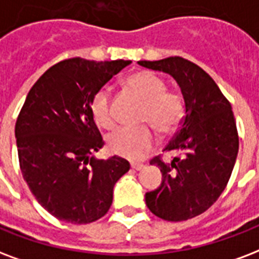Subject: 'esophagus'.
Wrapping results in <instances>:
<instances>
[{
	"mask_svg": "<svg viewBox=\"0 0 259 259\" xmlns=\"http://www.w3.org/2000/svg\"><path fill=\"white\" fill-rule=\"evenodd\" d=\"M132 169H136V171H141L143 168H145V165L144 164H137V163H132Z\"/></svg>",
	"mask_w": 259,
	"mask_h": 259,
	"instance_id": "obj_1",
	"label": "esophagus"
}]
</instances>
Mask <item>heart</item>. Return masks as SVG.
Wrapping results in <instances>:
<instances>
[{
  "instance_id": "1",
  "label": "heart",
  "mask_w": 259,
  "mask_h": 259,
  "mask_svg": "<svg viewBox=\"0 0 259 259\" xmlns=\"http://www.w3.org/2000/svg\"><path fill=\"white\" fill-rule=\"evenodd\" d=\"M126 85L143 100L141 121L149 123L159 133L167 134L177 129L185 114V102L178 92L167 91V84L155 73L143 70L126 78ZM91 114L102 129H112L115 118L111 107V91L103 87L91 100ZM111 153L129 160H141L153 149L155 136L151 129L121 127L108 137Z\"/></svg>"
}]
</instances>
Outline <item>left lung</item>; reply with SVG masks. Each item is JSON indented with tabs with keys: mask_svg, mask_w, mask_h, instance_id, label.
<instances>
[{
	"mask_svg": "<svg viewBox=\"0 0 259 259\" xmlns=\"http://www.w3.org/2000/svg\"><path fill=\"white\" fill-rule=\"evenodd\" d=\"M138 65L172 76L185 100L181 127L163 151L178 156L171 163L160 156L151 161L160 168L161 183L145 202L163 220H189L210 208L230 181L239 151L232 107L212 77L182 57Z\"/></svg>",
	"mask_w": 259,
	"mask_h": 259,
	"instance_id": "left-lung-1",
	"label": "left lung"
}]
</instances>
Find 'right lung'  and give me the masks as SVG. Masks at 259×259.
<instances>
[{"label": "right lung", "mask_w": 259, "mask_h": 259, "mask_svg": "<svg viewBox=\"0 0 259 259\" xmlns=\"http://www.w3.org/2000/svg\"><path fill=\"white\" fill-rule=\"evenodd\" d=\"M130 64L65 59L47 69L25 98L15 127L20 168L37 202L58 220L88 224L103 217L115 183L129 171V161L118 156L90 157L104 144L91 100Z\"/></svg>", "instance_id": "1"}]
</instances>
